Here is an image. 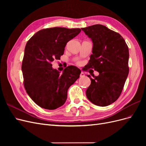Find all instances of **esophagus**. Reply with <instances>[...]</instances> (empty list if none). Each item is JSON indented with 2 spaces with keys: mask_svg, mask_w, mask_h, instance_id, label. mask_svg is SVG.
I'll use <instances>...</instances> for the list:
<instances>
[{
  "mask_svg": "<svg viewBox=\"0 0 146 146\" xmlns=\"http://www.w3.org/2000/svg\"><path fill=\"white\" fill-rule=\"evenodd\" d=\"M80 76L81 77H83L84 76H85V74H84V72H82L80 73Z\"/></svg>",
  "mask_w": 146,
  "mask_h": 146,
  "instance_id": "34e87169",
  "label": "esophagus"
}]
</instances>
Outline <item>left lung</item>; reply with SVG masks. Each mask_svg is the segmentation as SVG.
<instances>
[{
    "mask_svg": "<svg viewBox=\"0 0 146 146\" xmlns=\"http://www.w3.org/2000/svg\"><path fill=\"white\" fill-rule=\"evenodd\" d=\"M82 30L93 42L92 54L85 70L94 69L98 76L90 72L91 81L86 91L92 103L105 107L114 102L120 96L129 72V47L121 35L100 24Z\"/></svg>",
    "mask_w": 146,
    "mask_h": 146,
    "instance_id": "left-lung-1",
    "label": "left lung"
}]
</instances>
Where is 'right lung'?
<instances>
[{
	"mask_svg": "<svg viewBox=\"0 0 146 146\" xmlns=\"http://www.w3.org/2000/svg\"><path fill=\"white\" fill-rule=\"evenodd\" d=\"M81 32L80 29L53 27L38 31L27 41L22 63L24 86L34 102L47 110L62 106L69 88L80 77L81 70L69 66L60 74L51 63L60 60L66 44Z\"/></svg>",
	"mask_w": 146,
	"mask_h": 146,
	"instance_id": "add662e5",
	"label": "right lung"
}]
</instances>
